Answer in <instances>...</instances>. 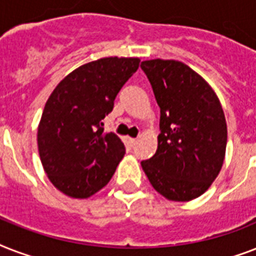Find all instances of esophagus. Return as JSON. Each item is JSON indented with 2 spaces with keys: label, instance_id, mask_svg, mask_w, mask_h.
I'll return each instance as SVG.
<instances>
[{
  "label": "esophagus",
  "instance_id": "esophagus-1",
  "mask_svg": "<svg viewBox=\"0 0 256 256\" xmlns=\"http://www.w3.org/2000/svg\"><path fill=\"white\" fill-rule=\"evenodd\" d=\"M128 144H130V146H132V148H134V146H136V138H128Z\"/></svg>",
  "mask_w": 256,
  "mask_h": 256
}]
</instances>
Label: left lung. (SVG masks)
I'll return each instance as SVG.
<instances>
[{"label": "left lung", "mask_w": 256, "mask_h": 256, "mask_svg": "<svg viewBox=\"0 0 256 256\" xmlns=\"http://www.w3.org/2000/svg\"><path fill=\"white\" fill-rule=\"evenodd\" d=\"M160 108L158 148L142 168L168 200L187 202L211 186L227 144L224 112L210 85L183 62L140 64Z\"/></svg>", "instance_id": "1"}]
</instances>
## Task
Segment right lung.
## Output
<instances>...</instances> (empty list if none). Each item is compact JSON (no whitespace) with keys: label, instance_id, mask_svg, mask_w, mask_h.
Returning <instances> with one entry per match:
<instances>
[{"label":"right lung","instance_id":"add662e5","mask_svg":"<svg viewBox=\"0 0 256 256\" xmlns=\"http://www.w3.org/2000/svg\"><path fill=\"white\" fill-rule=\"evenodd\" d=\"M138 58H100L66 76L46 102L38 126V152L50 182L72 198H88L112 179L124 156L104 120Z\"/></svg>","mask_w":256,"mask_h":256}]
</instances>
